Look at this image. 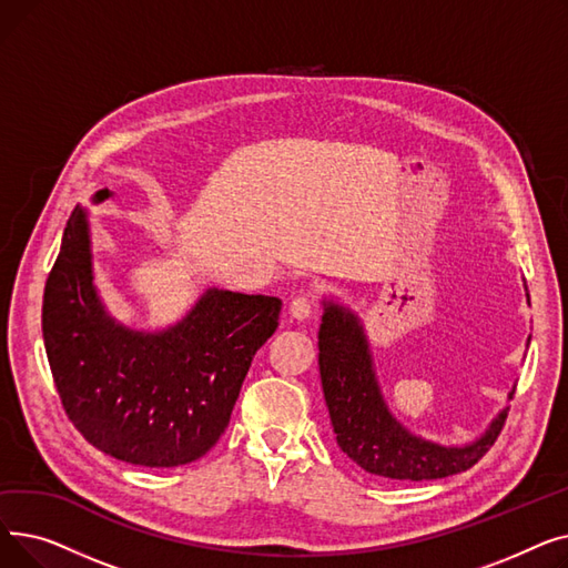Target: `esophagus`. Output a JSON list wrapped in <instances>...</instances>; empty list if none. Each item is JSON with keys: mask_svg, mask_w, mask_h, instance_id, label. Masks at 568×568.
I'll return each instance as SVG.
<instances>
[{"mask_svg": "<svg viewBox=\"0 0 568 568\" xmlns=\"http://www.w3.org/2000/svg\"><path fill=\"white\" fill-rule=\"evenodd\" d=\"M311 311H313V304H311V300H308L306 294L294 296L292 304H290V315L294 320H306L311 315Z\"/></svg>", "mask_w": 568, "mask_h": 568, "instance_id": "1", "label": "esophagus"}]
</instances>
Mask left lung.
I'll return each mask as SVG.
<instances>
[{
  "instance_id": "8db88e82",
  "label": "left lung",
  "mask_w": 568,
  "mask_h": 568,
  "mask_svg": "<svg viewBox=\"0 0 568 568\" xmlns=\"http://www.w3.org/2000/svg\"><path fill=\"white\" fill-rule=\"evenodd\" d=\"M322 306L317 334L320 377L336 442L349 460L382 479L430 481L465 471L486 456L509 407L495 416L484 435L467 444L446 446L414 435L396 419L382 396L371 343L359 315L334 300H324ZM514 394L516 384L509 400Z\"/></svg>"
}]
</instances>
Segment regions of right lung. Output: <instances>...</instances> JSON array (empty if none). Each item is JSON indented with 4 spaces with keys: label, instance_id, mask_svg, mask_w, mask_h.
<instances>
[{
    "label": "right lung",
    "instance_id": "obj_1",
    "mask_svg": "<svg viewBox=\"0 0 568 568\" xmlns=\"http://www.w3.org/2000/svg\"><path fill=\"white\" fill-rule=\"evenodd\" d=\"M110 197L101 189L92 202ZM281 306L276 296L209 287L168 329H131L101 302L89 219L75 206L43 292V343L59 398L82 437L116 460L193 463L225 433Z\"/></svg>",
    "mask_w": 568,
    "mask_h": 568
}]
</instances>
